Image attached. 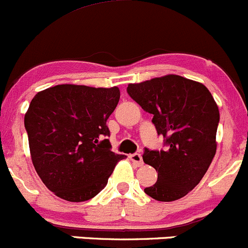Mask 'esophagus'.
<instances>
[{
  "label": "esophagus",
  "instance_id": "esophagus-1",
  "mask_svg": "<svg viewBox=\"0 0 248 248\" xmlns=\"http://www.w3.org/2000/svg\"><path fill=\"white\" fill-rule=\"evenodd\" d=\"M130 159H131L132 162L136 164V166L140 167L143 166V158H142V155L140 154H132V155H130Z\"/></svg>",
  "mask_w": 248,
  "mask_h": 248
}]
</instances>
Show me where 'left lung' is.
<instances>
[{
	"label": "left lung",
	"mask_w": 248,
	"mask_h": 248,
	"mask_svg": "<svg viewBox=\"0 0 248 248\" xmlns=\"http://www.w3.org/2000/svg\"><path fill=\"white\" fill-rule=\"evenodd\" d=\"M127 93L145 112L153 114L166 150L143 154L144 163L158 177L145 194L170 202L186 196L199 185L217 153L219 108L203 84L175 74L129 84Z\"/></svg>",
	"instance_id": "obj_1"
}]
</instances>
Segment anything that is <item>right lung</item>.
<instances>
[{
  "instance_id": "add662e5",
  "label": "right lung",
  "mask_w": 248,
  "mask_h": 248,
  "mask_svg": "<svg viewBox=\"0 0 248 248\" xmlns=\"http://www.w3.org/2000/svg\"><path fill=\"white\" fill-rule=\"evenodd\" d=\"M121 92L62 84L36 93L25 114L31 162L50 191L70 202L94 198L124 155L111 151L106 121Z\"/></svg>"
}]
</instances>
